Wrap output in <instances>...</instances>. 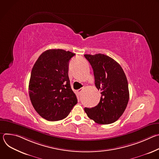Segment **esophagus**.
<instances>
[{"instance_id": "obj_1", "label": "esophagus", "mask_w": 159, "mask_h": 159, "mask_svg": "<svg viewBox=\"0 0 159 159\" xmlns=\"http://www.w3.org/2000/svg\"><path fill=\"white\" fill-rule=\"evenodd\" d=\"M83 88H80V89H78L77 90V93L79 94H80V93H82V91L83 90Z\"/></svg>"}]
</instances>
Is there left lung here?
Wrapping results in <instances>:
<instances>
[{"instance_id": "1", "label": "left lung", "mask_w": 159, "mask_h": 159, "mask_svg": "<svg viewBox=\"0 0 159 159\" xmlns=\"http://www.w3.org/2000/svg\"><path fill=\"white\" fill-rule=\"evenodd\" d=\"M91 65L95 85L101 90L99 104L84 110L89 118L101 125L116 121L123 114L129 101L128 84L121 65L101 53L84 55Z\"/></svg>"}]
</instances>
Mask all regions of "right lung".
<instances>
[{"instance_id": "1", "label": "right lung", "mask_w": 159, "mask_h": 159, "mask_svg": "<svg viewBox=\"0 0 159 159\" xmlns=\"http://www.w3.org/2000/svg\"><path fill=\"white\" fill-rule=\"evenodd\" d=\"M75 54L61 49L44 52L35 62L29 94L36 111L50 121L61 120L77 103L69 77V64Z\"/></svg>"}]
</instances>
